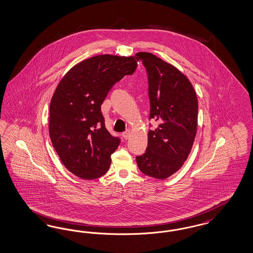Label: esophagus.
Returning a JSON list of instances; mask_svg holds the SVG:
<instances>
[{
	"instance_id": "1",
	"label": "esophagus",
	"mask_w": 253,
	"mask_h": 253,
	"mask_svg": "<svg viewBox=\"0 0 253 253\" xmlns=\"http://www.w3.org/2000/svg\"><path fill=\"white\" fill-rule=\"evenodd\" d=\"M130 135H131V131H129V130L122 132V136H123V138H125V139H128V138L130 137Z\"/></svg>"
}]
</instances>
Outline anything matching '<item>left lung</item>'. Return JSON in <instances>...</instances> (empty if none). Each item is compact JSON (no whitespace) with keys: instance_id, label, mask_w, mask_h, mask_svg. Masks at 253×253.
Listing matches in <instances>:
<instances>
[{"instance_id":"obj_1","label":"left lung","mask_w":253,"mask_h":253,"mask_svg":"<svg viewBox=\"0 0 253 253\" xmlns=\"http://www.w3.org/2000/svg\"><path fill=\"white\" fill-rule=\"evenodd\" d=\"M149 76L150 120L158 122L148 131L146 152L136 157L142 173L165 180L178 171L192 150L198 126V98L191 82L171 64L152 52L135 54Z\"/></svg>"}]
</instances>
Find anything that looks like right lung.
I'll list each match as a JSON object with an SVG mask.
<instances>
[{"label":"right lung","mask_w":253,"mask_h":253,"mask_svg":"<svg viewBox=\"0 0 253 253\" xmlns=\"http://www.w3.org/2000/svg\"><path fill=\"white\" fill-rule=\"evenodd\" d=\"M137 67L134 56L95 55L73 66L51 97L49 133L69 171L84 180L104 175L121 140L106 130L101 105L109 90Z\"/></svg>","instance_id":"right-lung-1"}]
</instances>
